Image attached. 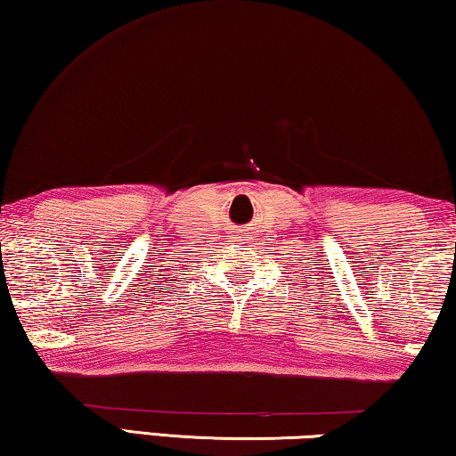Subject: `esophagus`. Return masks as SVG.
Instances as JSON below:
<instances>
[{
	"mask_svg": "<svg viewBox=\"0 0 456 456\" xmlns=\"http://www.w3.org/2000/svg\"><path fill=\"white\" fill-rule=\"evenodd\" d=\"M239 239H244V236H239Z\"/></svg>",
	"mask_w": 456,
	"mask_h": 456,
	"instance_id": "esophagus-1",
	"label": "esophagus"
}]
</instances>
